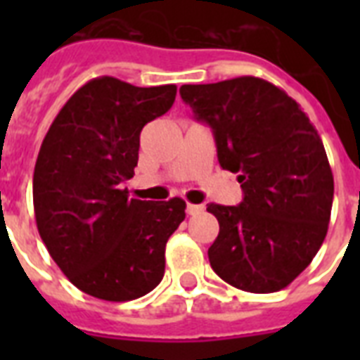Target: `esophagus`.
I'll list each match as a JSON object with an SVG mask.
<instances>
[{
  "label": "esophagus",
  "mask_w": 360,
  "mask_h": 360,
  "mask_svg": "<svg viewBox=\"0 0 360 360\" xmlns=\"http://www.w3.org/2000/svg\"><path fill=\"white\" fill-rule=\"evenodd\" d=\"M203 211V205H196V203H186V213L188 214H200Z\"/></svg>",
  "instance_id": "34e87169"
}]
</instances>
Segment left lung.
<instances>
[{
    "label": "left lung",
    "mask_w": 360,
    "mask_h": 360,
    "mask_svg": "<svg viewBox=\"0 0 360 360\" xmlns=\"http://www.w3.org/2000/svg\"><path fill=\"white\" fill-rule=\"evenodd\" d=\"M179 93L213 129L220 166L240 174L245 194L239 205H207L220 226L211 267L237 290H284L329 228L335 179L318 130L284 89L256 76L188 84Z\"/></svg>",
    "instance_id": "8db88e82"
}]
</instances>
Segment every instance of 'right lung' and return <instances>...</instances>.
Instances as JSON below:
<instances>
[{
  "mask_svg": "<svg viewBox=\"0 0 360 360\" xmlns=\"http://www.w3.org/2000/svg\"><path fill=\"white\" fill-rule=\"evenodd\" d=\"M177 87H136L93 78L59 110L33 174L37 230L65 276L84 293L124 302L155 290L164 276L169 236L186 203L129 198L140 132L172 108Z\"/></svg>",
  "mask_w": 360,
  "mask_h": 360,
  "instance_id": "1",
  "label": "right lung"
}]
</instances>
